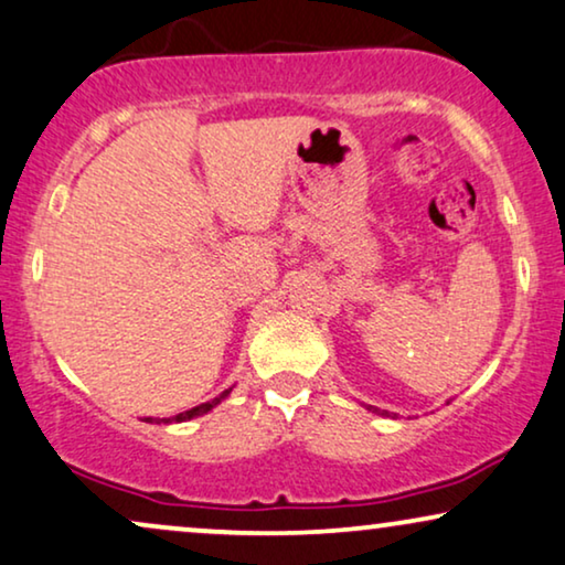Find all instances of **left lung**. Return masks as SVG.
Wrapping results in <instances>:
<instances>
[{
	"label": "left lung",
	"instance_id": "obj_1",
	"mask_svg": "<svg viewBox=\"0 0 565 565\" xmlns=\"http://www.w3.org/2000/svg\"><path fill=\"white\" fill-rule=\"evenodd\" d=\"M366 408H370L372 413H380V408H374V405H366ZM380 416H387V411H382V413H380Z\"/></svg>",
	"mask_w": 565,
	"mask_h": 565
}]
</instances>
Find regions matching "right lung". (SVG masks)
<instances>
[{"label":"right lung","mask_w":565,"mask_h":565,"mask_svg":"<svg viewBox=\"0 0 565 565\" xmlns=\"http://www.w3.org/2000/svg\"><path fill=\"white\" fill-rule=\"evenodd\" d=\"M230 395V390H224V393L220 395V397H214V401H209V403H201V405H195V408H191V411H183V413H178V416H172V418H157V424H180V420H191V418H195V416H204V413H209L214 408V405H220L224 397ZM147 424H154V418H145Z\"/></svg>","instance_id":"right-lung-1"}]
</instances>
